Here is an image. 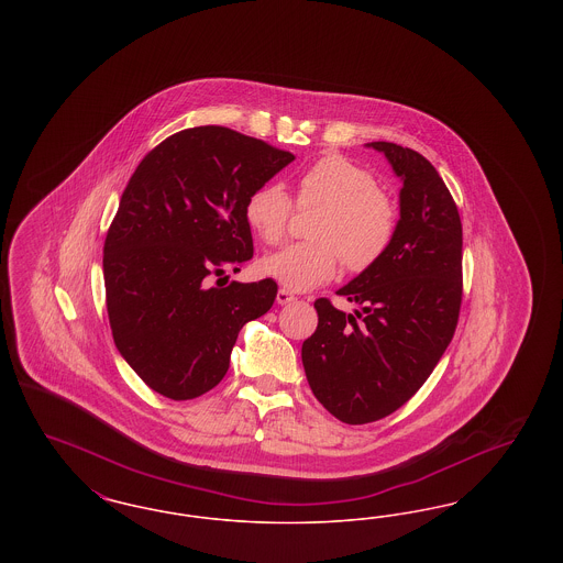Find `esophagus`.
Wrapping results in <instances>:
<instances>
[{"label":"esophagus","instance_id":"esophagus-1","mask_svg":"<svg viewBox=\"0 0 563 563\" xmlns=\"http://www.w3.org/2000/svg\"><path fill=\"white\" fill-rule=\"evenodd\" d=\"M297 297H295L291 291H287V289H278V294H276V301L280 303V306H285V303H291L295 301Z\"/></svg>","mask_w":563,"mask_h":563}]
</instances>
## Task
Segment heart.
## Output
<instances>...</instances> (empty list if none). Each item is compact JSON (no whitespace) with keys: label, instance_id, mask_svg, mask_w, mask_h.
Listing matches in <instances>:
<instances>
[{"label":"heart","instance_id":"heart-1","mask_svg":"<svg viewBox=\"0 0 563 563\" xmlns=\"http://www.w3.org/2000/svg\"><path fill=\"white\" fill-rule=\"evenodd\" d=\"M297 209H321L310 228L314 241L295 242L262 262V272L285 289L306 291L331 280L340 264L358 274L388 253L399 230V209L367 168L340 154H324L295 181ZM294 202L278 184L253 189L244 219L264 244L287 236Z\"/></svg>","mask_w":563,"mask_h":563}]
</instances>
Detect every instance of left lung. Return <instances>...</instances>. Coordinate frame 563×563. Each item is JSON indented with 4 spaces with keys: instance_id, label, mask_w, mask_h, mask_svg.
<instances>
[{
    "instance_id": "8db88e82",
    "label": "left lung",
    "mask_w": 563,
    "mask_h": 563,
    "mask_svg": "<svg viewBox=\"0 0 563 563\" xmlns=\"http://www.w3.org/2000/svg\"><path fill=\"white\" fill-rule=\"evenodd\" d=\"M369 145L402 179L397 236L374 268L338 291L361 310L346 314L319 297V327L301 346L314 397L346 424L382 420L420 390L462 306V221L450 189L422 154Z\"/></svg>"
}]
</instances>
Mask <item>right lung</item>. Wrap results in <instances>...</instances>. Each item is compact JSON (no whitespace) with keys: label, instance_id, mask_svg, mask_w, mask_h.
<instances>
[{"label":"right lung","instance_id":"1","mask_svg":"<svg viewBox=\"0 0 563 563\" xmlns=\"http://www.w3.org/2000/svg\"><path fill=\"white\" fill-rule=\"evenodd\" d=\"M291 161L262 139L196 126L139 162L103 246L106 303L120 354L162 397L214 388L244 322L272 308V278L223 289L211 280L253 257L244 202Z\"/></svg>","mask_w":563,"mask_h":563}]
</instances>
